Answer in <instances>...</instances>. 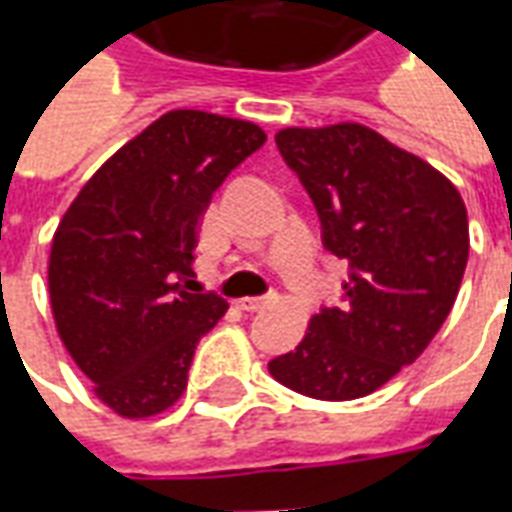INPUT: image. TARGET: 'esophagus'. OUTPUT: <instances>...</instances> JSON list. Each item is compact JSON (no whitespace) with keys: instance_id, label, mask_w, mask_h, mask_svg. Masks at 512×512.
Segmentation results:
<instances>
[{"instance_id":"esophagus-1","label":"esophagus","mask_w":512,"mask_h":512,"mask_svg":"<svg viewBox=\"0 0 512 512\" xmlns=\"http://www.w3.org/2000/svg\"><path fill=\"white\" fill-rule=\"evenodd\" d=\"M271 299H274V296H246V299H238L235 304H238V310L257 312L263 310L266 304H271Z\"/></svg>"}]
</instances>
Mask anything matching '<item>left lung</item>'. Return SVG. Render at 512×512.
Segmentation results:
<instances>
[{"label":"left lung","mask_w":512,"mask_h":512,"mask_svg":"<svg viewBox=\"0 0 512 512\" xmlns=\"http://www.w3.org/2000/svg\"><path fill=\"white\" fill-rule=\"evenodd\" d=\"M277 147L348 279L343 304L312 315L268 373L315 400H356L411 365L447 321L469 260L466 205L439 169L359 123L282 128Z\"/></svg>","instance_id":"1"}]
</instances>
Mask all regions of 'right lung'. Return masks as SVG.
I'll use <instances>...</instances> for the list:
<instances>
[{
  "label": "right lung",
  "instance_id": "obj_1",
  "mask_svg": "<svg viewBox=\"0 0 512 512\" xmlns=\"http://www.w3.org/2000/svg\"><path fill=\"white\" fill-rule=\"evenodd\" d=\"M266 142L249 120L175 109L87 180L51 238L57 334L95 397L126 419L167 411L191 356L227 312L189 293L200 219L213 191Z\"/></svg>",
  "mask_w": 512,
  "mask_h": 512
}]
</instances>
